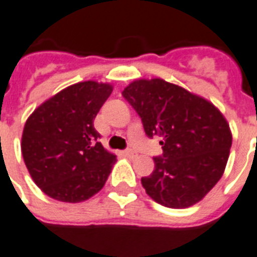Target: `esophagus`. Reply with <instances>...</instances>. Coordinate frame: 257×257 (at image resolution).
<instances>
[{
  "label": "esophagus",
  "mask_w": 257,
  "mask_h": 257,
  "mask_svg": "<svg viewBox=\"0 0 257 257\" xmlns=\"http://www.w3.org/2000/svg\"><path fill=\"white\" fill-rule=\"evenodd\" d=\"M124 154H125V156H126V158H129V159H135V158L137 156V154L133 150H126Z\"/></svg>",
  "instance_id": "34e87169"
}]
</instances>
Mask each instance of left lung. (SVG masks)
<instances>
[{"instance_id": "8db88e82", "label": "left lung", "mask_w": 257, "mask_h": 257, "mask_svg": "<svg viewBox=\"0 0 257 257\" xmlns=\"http://www.w3.org/2000/svg\"><path fill=\"white\" fill-rule=\"evenodd\" d=\"M124 98L142 118L150 139L159 136L163 154L142 185L155 202L189 207L210 191L224 174L232 147L229 124L205 98L155 78L126 86Z\"/></svg>"}]
</instances>
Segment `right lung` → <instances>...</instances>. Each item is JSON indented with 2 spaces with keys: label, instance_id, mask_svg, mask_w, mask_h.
<instances>
[{
  "label": "right lung",
  "instance_id": "1",
  "mask_svg": "<svg viewBox=\"0 0 257 257\" xmlns=\"http://www.w3.org/2000/svg\"><path fill=\"white\" fill-rule=\"evenodd\" d=\"M111 87L79 82L59 91L29 115L21 139L25 166L48 197L82 202L102 189L115 156L99 143L94 118Z\"/></svg>",
  "mask_w": 257,
  "mask_h": 257
}]
</instances>
